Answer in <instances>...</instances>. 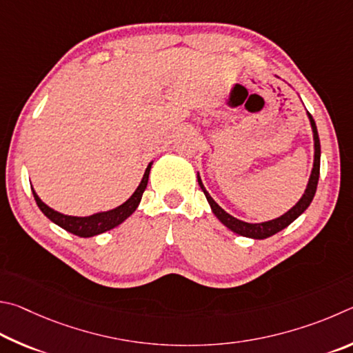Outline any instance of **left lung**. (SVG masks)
Listing matches in <instances>:
<instances>
[{"mask_svg": "<svg viewBox=\"0 0 353 353\" xmlns=\"http://www.w3.org/2000/svg\"><path fill=\"white\" fill-rule=\"evenodd\" d=\"M308 119H310V125H312V132H313V141H314V159H313V169L310 173V178H308L307 183V189L304 195L301 196V200L296 203V205L290 209L288 212H285L281 217H277L274 220L270 221H262V223H246V221L239 220L236 217H232L231 214H228L225 209H221L217 203L214 201V199L209 195L208 190L205 189L201 183L200 173L196 175L199 178V184L203 192L206 195V200L209 205H211V209L215 217H217L221 223H223L228 230H231L232 232L239 234V236L243 237H250V239H256V240H262V239H268L271 236H274L279 231H282L283 228H287L288 225H292L293 221L299 217V215L305 211V209L310 206V203L313 200L314 194H316V188H318V180H319V164H321V144H319V136H318V130H316V123H314L312 114L308 113Z\"/></svg>", "mask_w": 353, "mask_h": 353, "instance_id": "8db88e82", "label": "left lung"}]
</instances>
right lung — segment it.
Listing matches in <instances>:
<instances>
[{"label": "right lung", "instance_id": "1", "mask_svg": "<svg viewBox=\"0 0 353 353\" xmlns=\"http://www.w3.org/2000/svg\"><path fill=\"white\" fill-rule=\"evenodd\" d=\"M152 164L153 163L147 165L144 176H142L139 186L136 188L133 195L130 196L125 203H122L121 206L111 209V211L97 212V214L88 215V217H74V215L60 214L57 211H54L52 208L45 205V203L40 200V196L35 194L34 189H32V194H34V199L37 201V206L40 208V211L45 214L46 217L52 221V223L59 225L60 228H63L65 231L74 234V236L92 237V236H97V234L107 232L110 230H113V228L119 226L122 221H125L130 215L136 211V208H138L141 203L142 194H144V190L147 188Z\"/></svg>", "mask_w": 353, "mask_h": 353}]
</instances>
